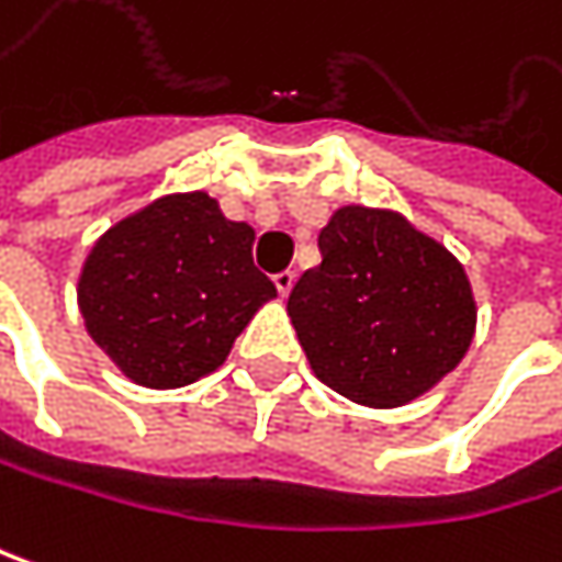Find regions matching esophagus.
Here are the masks:
<instances>
[{
	"mask_svg": "<svg viewBox=\"0 0 562 562\" xmlns=\"http://www.w3.org/2000/svg\"><path fill=\"white\" fill-rule=\"evenodd\" d=\"M272 283H276L279 296H290V290H293V283H296V272H293V269L276 272V276H272Z\"/></svg>",
	"mask_w": 562,
	"mask_h": 562,
	"instance_id": "1",
	"label": "esophagus"
}]
</instances>
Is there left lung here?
<instances>
[{"mask_svg":"<svg viewBox=\"0 0 562 562\" xmlns=\"http://www.w3.org/2000/svg\"><path fill=\"white\" fill-rule=\"evenodd\" d=\"M290 319L313 372L369 408H398L468 352L474 296L461 262L398 213L342 206L319 233Z\"/></svg>","mask_w":562,"mask_h":562,"instance_id":"obj_1","label":"left lung"}]
</instances>
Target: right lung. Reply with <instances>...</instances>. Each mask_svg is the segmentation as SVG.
I'll list each match as a JSON object with an SVG mask.
<instances>
[{
  "instance_id": "add662e5",
  "label": "right lung",
  "mask_w": 562,
  "mask_h": 562,
  "mask_svg": "<svg viewBox=\"0 0 562 562\" xmlns=\"http://www.w3.org/2000/svg\"><path fill=\"white\" fill-rule=\"evenodd\" d=\"M272 296L252 266V229L200 190L160 196L111 226L78 283L91 339L147 389L210 375Z\"/></svg>"
}]
</instances>
